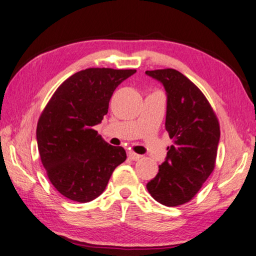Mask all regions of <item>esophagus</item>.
Listing matches in <instances>:
<instances>
[{
    "mask_svg": "<svg viewBox=\"0 0 256 256\" xmlns=\"http://www.w3.org/2000/svg\"><path fill=\"white\" fill-rule=\"evenodd\" d=\"M128 156L131 160H133V161H138V159H141V158H142V156L138 154V153H134V152H132V151L128 152Z\"/></svg>",
    "mask_w": 256,
    "mask_h": 256,
    "instance_id": "1",
    "label": "esophagus"
}]
</instances>
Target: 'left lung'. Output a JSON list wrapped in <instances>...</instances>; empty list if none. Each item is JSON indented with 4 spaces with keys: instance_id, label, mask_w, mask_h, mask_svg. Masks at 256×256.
<instances>
[{
    "instance_id": "8db88e82",
    "label": "left lung",
    "mask_w": 256,
    "mask_h": 256,
    "mask_svg": "<svg viewBox=\"0 0 256 256\" xmlns=\"http://www.w3.org/2000/svg\"><path fill=\"white\" fill-rule=\"evenodd\" d=\"M146 74L164 87L166 130L174 142L146 189L162 205L179 206L192 199L215 168L220 124L206 97L182 74L170 68Z\"/></svg>"
}]
</instances>
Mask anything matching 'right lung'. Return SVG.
Wrapping results in <instances>:
<instances>
[{"label":"right lung","mask_w":256,"mask_h":256,"mask_svg":"<svg viewBox=\"0 0 256 256\" xmlns=\"http://www.w3.org/2000/svg\"><path fill=\"white\" fill-rule=\"evenodd\" d=\"M136 69L88 68L64 80L41 114L36 142L50 182L68 199L94 200L104 192L113 171L126 160L94 126L108 112L110 100Z\"/></svg>","instance_id":"1"}]
</instances>
